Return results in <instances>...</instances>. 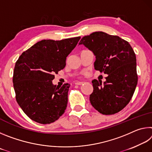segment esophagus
<instances>
[{"mask_svg": "<svg viewBox=\"0 0 152 152\" xmlns=\"http://www.w3.org/2000/svg\"><path fill=\"white\" fill-rule=\"evenodd\" d=\"M83 83H84L83 82H76L75 84H76V85H82Z\"/></svg>", "mask_w": 152, "mask_h": 152, "instance_id": "esophagus-1", "label": "esophagus"}]
</instances>
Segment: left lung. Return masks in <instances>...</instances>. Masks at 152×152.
Masks as SVG:
<instances>
[{"label":"left lung","mask_w":152,"mask_h":152,"mask_svg":"<svg viewBox=\"0 0 152 152\" xmlns=\"http://www.w3.org/2000/svg\"><path fill=\"white\" fill-rule=\"evenodd\" d=\"M84 45L96 57L94 69L107 74L106 81H92V106L103 115H113L126 107L137 84L136 56L127 41L116 35L96 31L84 36Z\"/></svg>","instance_id":"left-lung-1"}]
</instances>
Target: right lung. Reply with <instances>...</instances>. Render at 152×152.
Listing matches in <instances>:
<instances>
[{
  "label": "right lung",
  "instance_id": "right-lung-1",
  "mask_svg": "<svg viewBox=\"0 0 152 152\" xmlns=\"http://www.w3.org/2000/svg\"><path fill=\"white\" fill-rule=\"evenodd\" d=\"M80 37L60 41L43 39L24 51L13 72V86L18 104L31 119L50 124L64 114L68 104L70 84H53L57 74L66 66L68 56Z\"/></svg>",
  "mask_w": 152,
  "mask_h": 152
}]
</instances>
